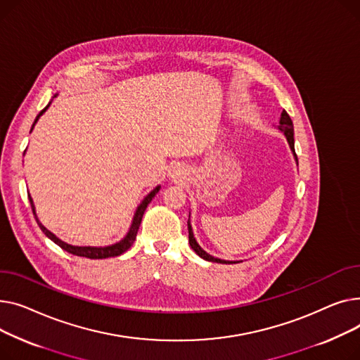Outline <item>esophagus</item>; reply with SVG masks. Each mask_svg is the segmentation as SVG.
<instances>
[{"label": "esophagus", "mask_w": 360, "mask_h": 360, "mask_svg": "<svg viewBox=\"0 0 360 360\" xmlns=\"http://www.w3.org/2000/svg\"><path fill=\"white\" fill-rule=\"evenodd\" d=\"M173 173H174L176 176H179V174H180V170H179V168H177V170H173Z\"/></svg>", "instance_id": "1"}]
</instances>
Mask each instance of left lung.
I'll return each mask as SVG.
<instances>
[{
    "label": "left lung",
    "instance_id": "1",
    "mask_svg": "<svg viewBox=\"0 0 360 360\" xmlns=\"http://www.w3.org/2000/svg\"><path fill=\"white\" fill-rule=\"evenodd\" d=\"M279 129L285 134V136H286V139H288V142H289V145H290V150L293 151V154H295V141H293V123H292V119H290V116L288 115V112L286 110H283L282 112V117H281V126H279ZM295 158H297V161H298V157H297V154H295ZM187 228H188V243H190V245H192V248L196 251V255L198 256H200L202 259H205V260H207V262H214V263H232V262H224V260H219V259H215V257H212V256H209L206 251H203L202 248H200V245L196 243V240H195V237H193V231H192V225H190V222L187 221Z\"/></svg>",
    "mask_w": 360,
    "mask_h": 360
}]
</instances>
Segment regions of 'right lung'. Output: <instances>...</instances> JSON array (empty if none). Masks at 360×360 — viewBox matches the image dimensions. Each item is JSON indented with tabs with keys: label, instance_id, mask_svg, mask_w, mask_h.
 <instances>
[{
	"label": "right lung",
	"instance_id": "1",
	"mask_svg": "<svg viewBox=\"0 0 360 360\" xmlns=\"http://www.w3.org/2000/svg\"><path fill=\"white\" fill-rule=\"evenodd\" d=\"M48 108H49V104L46 105V108H45L44 110H41V112L37 115V117L34 119V123L37 122V119L40 117V115L44 113ZM34 123H33V126H34ZM33 126H32V129H33ZM158 190H160V186L155 187V188L153 190V192H151L150 195H148V196L142 200V203L138 206L135 218H134V222H132V226H131V229H129V234L126 236L120 243H117V244H115V245H110V247H74V245H70V244H67V243L60 241L59 238H56V237L52 234L51 231H48L44 225H41V224L37 221L36 214H34L33 200H32L30 196H29V200H30V205H32L33 215H34V218H36L37 225L40 226V229L44 231V234H45L49 240H52L55 244H58L62 250H65V251L71 252V255L79 256V257H87V259H108V257L120 256L122 252H124L126 250H129V247L134 244V241H135V238H136V234H138L139 225H141V221H142V217H143V212H145V209L148 207V205H150V202L153 200V198L158 193Z\"/></svg>",
	"mask_w": 360,
	"mask_h": 360
}]
</instances>
